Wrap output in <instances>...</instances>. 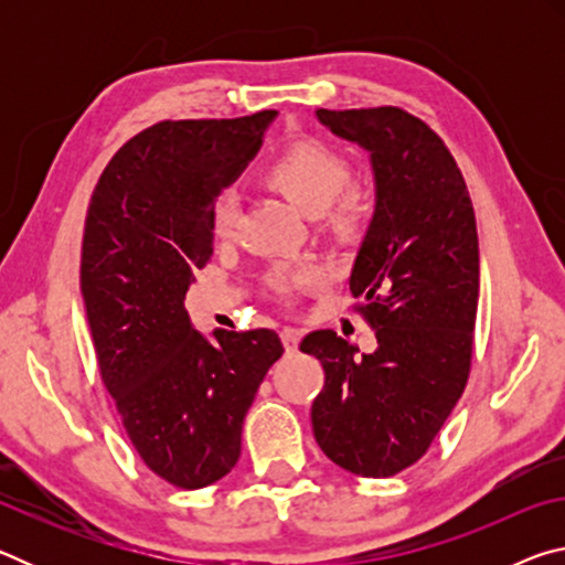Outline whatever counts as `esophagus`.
Listing matches in <instances>:
<instances>
[{"mask_svg":"<svg viewBox=\"0 0 565 565\" xmlns=\"http://www.w3.org/2000/svg\"><path fill=\"white\" fill-rule=\"evenodd\" d=\"M281 341H284V349H286V353H294L296 349H299L301 331H299V329L286 327V329H281Z\"/></svg>","mask_w":565,"mask_h":565,"instance_id":"obj_1","label":"esophagus"}]
</instances>
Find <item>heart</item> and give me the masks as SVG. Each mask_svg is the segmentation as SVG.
<instances>
[{"label":"heart","mask_w":565,"mask_h":565,"mask_svg":"<svg viewBox=\"0 0 565 565\" xmlns=\"http://www.w3.org/2000/svg\"><path fill=\"white\" fill-rule=\"evenodd\" d=\"M264 177L269 184L281 191L294 206L303 214H329L337 232L349 234L359 228L366 214V202L356 189H347L349 161L337 149L317 139L291 141L269 167ZM238 216V196L234 189H224L212 204V232L228 236L234 232ZM319 274L313 269H296L289 281L313 284Z\"/></svg>","instance_id":"b5f03b06"}]
</instances>
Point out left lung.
<instances>
[{
  "label": "left lung",
  "mask_w": 565,
  "mask_h": 565,
  "mask_svg": "<svg viewBox=\"0 0 565 565\" xmlns=\"http://www.w3.org/2000/svg\"><path fill=\"white\" fill-rule=\"evenodd\" d=\"M337 137L369 151L376 209L349 289L376 331L361 353L337 331H313L321 361L311 426L333 463L366 478L414 466L461 398L473 353L478 234L473 204L441 137L398 107L319 109Z\"/></svg>",
  "instance_id": "left-lung-1"
}]
</instances>
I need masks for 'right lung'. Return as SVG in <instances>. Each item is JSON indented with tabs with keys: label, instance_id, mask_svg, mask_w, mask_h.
<instances>
[{
	"label": "right lung",
	"instance_id": "right-lung-1",
	"mask_svg": "<svg viewBox=\"0 0 565 565\" xmlns=\"http://www.w3.org/2000/svg\"><path fill=\"white\" fill-rule=\"evenodd\" d=\"M276 111L159 121L131 137L94 186L82 238V296L99 374L131 446L179 489L224 478L276 331L191 327L184 299L212 256V204L262 147Z\"/></svg>",
	"mask_w": 565,
	"mask_h": 565
}]
</instances>
